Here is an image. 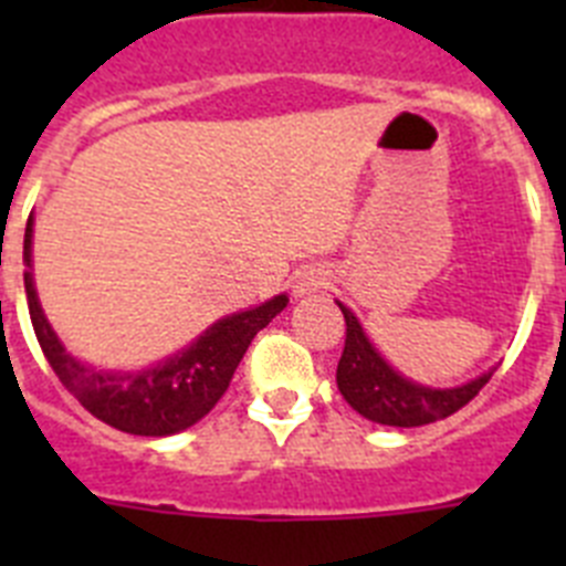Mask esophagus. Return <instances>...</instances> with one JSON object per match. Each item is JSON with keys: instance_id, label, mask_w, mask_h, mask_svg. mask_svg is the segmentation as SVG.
<instances>
[{"instance_id": "obj_1", "label": "esophagus", "mask_w": 566, "mask_h": 566, "mask_svg": "<svg viewBox=\"0 0 566 566\" xmlns=\"http://www.w3.org/2000/svg\"><path fill=\"white\" fill-rule=\"evenodd\" d=\"M326 286H328L326 269L308 266L297 274V280H294V294H297V297H303V294L319 292V289H326Z\"/></svg>"}]
</instances>
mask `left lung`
<instances>
[{
  "label": "left lung",
  "instance_id": "left-lung-1",
  "mask_svg": "<svg viewBox=\"0 0 566 566\" xmlns=\"http://www.w3.org/2000/svg\"><path fill=\"white\" fill-rule=\"evenodd\" d=\"M337 306L345 317V348L337 365V388L345 402L371 422L419 428V424L451 417L482 391L493 374H482L459 388H428V385L411 382L379 357L352 308H345L343 303Z\"/></svg>",
  "mask_w": 566,
  "mask_h": 566
}]
</instances>
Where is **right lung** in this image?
Returning <instances> with one entry per match:
<instances>
[{
	"label": "right lung",
	"instance_id": "obj_1",
	"mask_svg": "<svg viewBox=\"0 0 566 566\" xmlns=\"http://www.w3.org/2000/svg\"><path fill=\"white\" fill-rule=\"evenodd\" d=\"M30 247H33V214L24 229V266H28L24 292H28L30 323L50 368L93 417L135 437H169L187 431L198 419L207 417L227 394L234 368L252 345L254 334L266 328L289 303L286 294H277L249 312L229 314L209 326L184 352L144 371H104L64 352L56 332L50 328L33 289Z\"/></svg>",
	"mask_w": 566,
	"mask_h": 566
}]
</instances>
